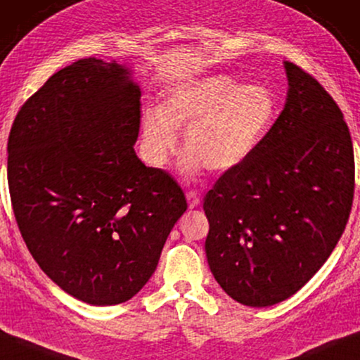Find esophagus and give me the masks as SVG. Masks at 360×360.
Returning <instances> with one entry per match:
<instances>
[{"instance_id":"1","label":"esophagus","mask_w":360,"mask_h":360,"mask_svg":"<svg viewBox=\"0 0 360 360\" xmlns=\"http://www.w3.org/2000/svg\"><path fill=\"white\" fill-rule=\"evenodd\" d=\"M186 197H187V203H189V208H195L200 205V197L197 195L195 191H189L186 194Z\"/></svg>"}]
</instances>
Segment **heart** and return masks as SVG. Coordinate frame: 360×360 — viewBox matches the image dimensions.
<instances>
[{
    "instance_id": "heart-1",
    "label": "heart",
    "mask_w": 360,
    "mask_h": 360,
    "mask_svg": "<svg viewBox=\"0 0 360 360\" xmlns=\"http://www.w3.org/2000/svg\"><path fill=\"white\" fill-rule=\"evenodd\" d=\"M276 110V96L266 85L245 87L223 74L187 80L169 90L162 108L143 110L146 157L153 166L166 165L178 146V127H186L181 169L195 174L205 166L224 173L259 147Z\"/></svg>"
}]
</instances>
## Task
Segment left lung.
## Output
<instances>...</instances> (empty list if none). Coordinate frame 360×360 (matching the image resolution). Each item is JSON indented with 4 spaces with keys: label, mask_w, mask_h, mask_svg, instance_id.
Instances as JSON below:
<instances>
[{
    "label": "left lung",
    "mask_w": 360,
    "mask_h": 360,
    "mask_svg": "<svg viewBox=\"0 0 360 360\" xmlns=\"http://www.w3.org/2000/svg\"><path fill=\"white\" fill-rule=\"evenodd\" d=\"M286 105L243 163L203 198L208 265L249 307L291 297L336 248L354 197V150L340 106L317 79L284 63Z\"/></svg>",
    "instance_id": "1"
}]
</instances>
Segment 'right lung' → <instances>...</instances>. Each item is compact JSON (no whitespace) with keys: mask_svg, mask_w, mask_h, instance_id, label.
Segmentation results:
<instances>
[{"mask_svg":"<svg viewBox=\"0 0 360 360\" xmlns=\"http://www.w3.org/2000/svg\"><path fill=\"white\" fill-rule=\"evenodd\" d=\"M141 89L116 61L84 58L46 80L8 139V182L27 249L63 291L92 305L146 286L186 212L181 187L137 158Z\"/></svg>","mask_w":360,"mask_h":360,"instance_id":"obj_1","label":"right lung"}]
</instances>
